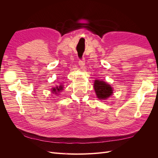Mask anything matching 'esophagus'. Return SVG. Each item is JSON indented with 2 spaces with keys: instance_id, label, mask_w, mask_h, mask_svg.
<instances>
[{
  "instance_id": "1",
  "label": "esophagus",
  "mask_w": 158,
  "mask_h": 158,
  "mask_svg": "<svg viewBox=\"0 0 158 158\" xmlns=\"http://www.w3.org/2000/svg\"><path fill=\"white\" fill-rule=\"evenodd\" d=\"M79 66H80L81 68H84V64H85V59L84 58H83L82 59H81V60H79Z\"/></svg>"
}]
</instances>
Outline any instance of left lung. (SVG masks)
<instances>
[{"label":"left lung","instance_id":"8db88e82","mask_svg":"<svg viewBox=\"0 0 158 158\" xmlns=\"http://www.w3.org/2000/svg\"><path fill=\"white\" fill-rule=\"evenodd\" d=\"M94 85L97 97L100 99H106L113 94L112 88L103 81L95 80Z\"/></svg>","mask_w":158,"mask_h":158}]
</instances>
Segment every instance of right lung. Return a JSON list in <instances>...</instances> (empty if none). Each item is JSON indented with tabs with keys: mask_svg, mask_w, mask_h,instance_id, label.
Instances as JSON below:
<instances>
[{
	"mask_svg": "<svg viewBox=\"0 0 158 158\" xmlns=\"http://www.w3.org/2000/svg\"><path fill=\"white\" fill-rule=\"evenodd\" d=\"M63 87L62 86V85H60V86H56V88H53L52 89V92H55V94H56L57 92H60V91L63 89Z\"/></svg>",
	"mask_w": 158,
	"mask_h": 158,
	"instance_id": "obj_1",
	"label": "right lung"
}]
</instances>
